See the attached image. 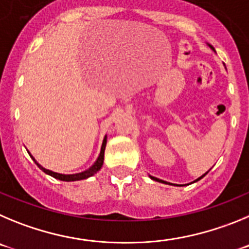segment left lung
<instances>
[{
    "label": "left lung",
    "instance_id": "obj_1",
    "mask_svg": "<svg viewBox=\"0 0 249 249\" xmlns=\"http://www.w3.org/2000/svg\"><path fill=\"white\" fill-rule=\"evenodd\" d=\"M208 46H210V47H211V48L212 49H213V51H214V48H213V47H212L211 46V44H208ZM208 172V171H207ZM207 172H206V174L205 175H202V176H201V178H197V180L196 181H198V180H201V178H203V176H206V175H207ZM150 178H152V180H155V181H159V182H163V183H167V182H165V181H162V180H160V178H152V176H150Z\"/></svg>",
    "mask_w": 249,
    "mask_h": 249
}]
</instances>
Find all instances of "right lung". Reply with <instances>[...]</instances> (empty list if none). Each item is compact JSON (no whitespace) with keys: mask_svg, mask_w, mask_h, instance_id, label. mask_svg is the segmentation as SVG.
I'll list each match as a JSON object with an SVG mask.
<instances>
[{"mask_svg":"<svg viewBox=\"0 0 249 249\" xmlns=\"http://www.w3.org/2000/svg\"><path fill=\"white\" fill-rule=\"evenodd\" d=\"M105 145H107V136L104 138V140H103V145H102V150H100V155L99 158L97 159V161L94 162V165L91 167H89L88 170H86V171L80 172V174H74V175H62V174H58V172H53L51 171V170H47L44 169V167H42L39 163H37V161L35 160V159L31 156V158L33 159V161H35L36 163L38 165V167H41L42 170H43L46 174L51 175V176H53L54 178H58V180L60 181H78V180H83V178H90V176H93L94 174H97L98 171H99L100 169H102L103 166V161H104V150H105Z\"/></svg>","mask_w":249,"mask_h":249,"instance_id":"right-lung-1","label":"right lung"}]
</instances>
